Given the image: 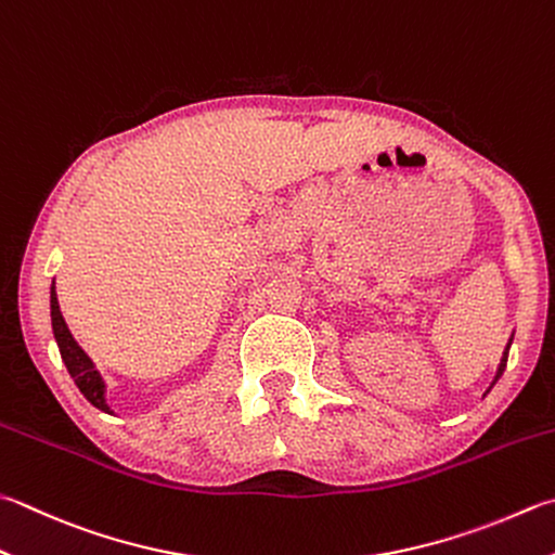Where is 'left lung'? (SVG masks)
Returning <instances> with one entry per match:
<instances>
[{
    "instance_id": "1",
    "label": "left lung",
    "mask_w": 555,
    "mask_h": 555,
    "mask_svg": "<svg viewBox=\"0 0 555 555\" xmlns=\"http://www.w3.org/2000/svg\"><path fill=\"white\" fill-rule=\"evenodd\" d=\"M509 345H512V338L507 340V348H505V352H503V358H500V364H498V372H495V379H493V384L500 379V376H503V372H505V367H507V352H509ZM493 384H490V389H493ZM488 389V391H490Z\"/></svg>"
}]
</instances>
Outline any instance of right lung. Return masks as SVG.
<instances>
[{
    "instance_id": "obj_1",
    "label": "right lung",
    "mask_w": 555,
    "mask_h": 555,
    "mask_svg": "<svg viewBox=\"0 0 555 555\" xmlns=\"http://www.w3.org/2000/svg\"><path fill=\"white\" fill-rule=\"evenodd\" d=\"M50 319H52V333H55L62 362H65L69 376L79 386L83 399H87L91 405H96L103 413H113L106 403V384H103L99 370L93 367L89 354L79 348V343L72 338L67 323H65V319H62L55 282H52V287H50Z\"/></svg>"
}]
</instances>
